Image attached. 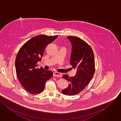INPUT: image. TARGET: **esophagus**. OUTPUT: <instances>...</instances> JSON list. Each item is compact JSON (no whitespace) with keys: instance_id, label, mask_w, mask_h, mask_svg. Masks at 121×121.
I'll return each mask as SVG.
<instances>
[{"instance_id":"1","label":"esophagus","mask_w":121,"mask_h":121,"mask_svg":"<svg viewBox=\"0 0 121 121\" xmlns=\"http://www.w3.org/2000/svg\"><path fill=\"white\" fill-rule=\"evenodd\" d=\"M53 76L57 77H61L62 74L60 73H59L57 72H55L53 73Z\"/></svg>"}]
</instances>
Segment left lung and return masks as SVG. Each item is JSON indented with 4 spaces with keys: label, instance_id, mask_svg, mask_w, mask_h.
Instances as JSON below:
<instances>
[{
    "label": "left lung",
    "instance_id": "obj_1",
    "mask_svg": "<svg viewBox=\"0 0 121 121\" xmlns=\"http://www.w3.org/2000/svg\"><path fill=\"white\" fill-rule=\"evenodd\" d=\"M67 38L72 44L70 65L76 69V74L69 77L66 74L62 78L69 82L68 87L62 91L69 96L76 95L89 83L95 72V62L93 51L91 47L80 38L69 36Z\"/></svg>",
    "mask_w": 121,
    "mask_h": 121
}]
</instances>
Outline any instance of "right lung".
Here are the masks:
<instances>
[{"instance_id": "obj_1", "label": "right lung", "mask_w": 121, "mask_h": 121, "mask_svg": "<svg viewBox=\"0 0 121 121\" xmlns=\"http://www.w3.org/2000/svg\"><path fill=\"white\" fill-rule=\"evenodd\" d=\"M57 36L39 35L32 38L19 50L15 61L17 75L23 87L31 94L41 93L47 80L53 76L50 70L37 68L45 48Z\"/></svg>"}]
</instances>
